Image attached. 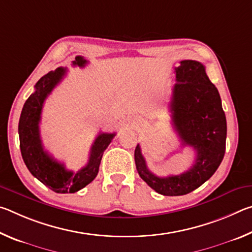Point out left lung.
Wrapping results in <instances>:
<instances>
[{"label":"left lung","instance_id":"1","mask_svg":"<svg viewBox=\"0 0 252 252\" xmlns=\"http://www.w3.org/2000/svg\"><path fill=\"white\" fill-rule=\"evenodd\" d=\"M176 81L170 109L174 129L182 146L193 148L195 159L188 171L178 176L158 177L148 169L138 144L134 151L139 176L163 195H183L212 177L223 159L227 120L220 94L198 61L183 60L176 67Z\"/></svg>","mask_w":252,"mask_h":252}]
</instances>
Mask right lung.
Here are the masks:
<instances>
[{
  "label": "right lung",
  "mask_w": 252,
  "mask_h": 252,
  "mask_svg": "<svg viewBox=\"0 0 252 252\" xmlns=\"http://www.w3.org/2000/svg\"><path fill=\"white\" fill-rule=\"evenodd\" d=\"M74 66L84 67L88 61L75 57ZM66 74V69L58 67L37 81L34 91L25 101L19 121L20 149L29 171L44 186L57 193H74L94 180L102 156L116 133H99L93 142L88 164L76 172L66 170L65 165L44 150L40 135V121L43 103L53 89Z\"/></svg>",
  "instance_id": "1"
}]
</instances>
